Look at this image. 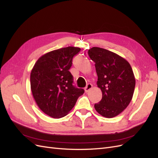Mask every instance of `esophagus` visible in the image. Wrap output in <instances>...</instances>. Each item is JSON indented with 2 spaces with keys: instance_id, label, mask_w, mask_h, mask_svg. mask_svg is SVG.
Wrapping results in <instances>:
<instances>
[{
  "instance_id": "1",
  "label": "esophagus",
  "mask_w": 158,
  "mask_h": 158,
  "mask_svg": "<svg viewBox=\"0 0 158 158\" xmlns=\"http://www.w3.org/2000/svg\"><path fill=\"white\" fill-rule=\"evenodd\" d=\"M92 87H93V85H92L91 83H89V84H87V85L86 86V87L85 88V91L86 92V93L89 92V90H90V89H92Z\"/></svg>"
}]
</instances>
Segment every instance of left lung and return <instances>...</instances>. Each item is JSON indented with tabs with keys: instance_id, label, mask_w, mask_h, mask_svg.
<instances>
[{
	"instance_id": "8db88e82",
	"label": "left lung",
	"mask_w": 158,
	"mask_h": 158,
	"mask_svg": "<svg viewBox=\"0 0 158 158\" xmlns=\"http://www.w3.org/2000/svg\"><path fill=\"white\" fill-rule=\"evenodd\" d=\"M88 54L95 63L97 84L102 93L101 101L94 104V109L105 118H113L128 106L132 98L136 85L132 69L123 57L107 49L93 47Z\"/></svg>"
}]
</instances>
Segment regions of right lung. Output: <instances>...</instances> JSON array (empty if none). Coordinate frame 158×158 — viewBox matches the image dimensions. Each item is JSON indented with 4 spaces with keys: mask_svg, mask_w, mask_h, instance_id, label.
Listing matches in <instances>:
<instances>
[{
    "mask_svg": "<svg viewBox=\"0 0 158 158\" xmlns=\"http://www.w3.org/2000/svg\"><path fill=\"white\" fill-rule=\"evenodd\" d=\"M80 50L69 46L49 52L40 57L31 69L33 97L41 110L52 118L66 116L85 92L73 86V75L69 71L73 57Z\"/></svg>",
    "mask_w": 158,
    "mask_h": 158,
    "instance_id": "add662e5",
    "label": "right lung"
}]
</instances>
